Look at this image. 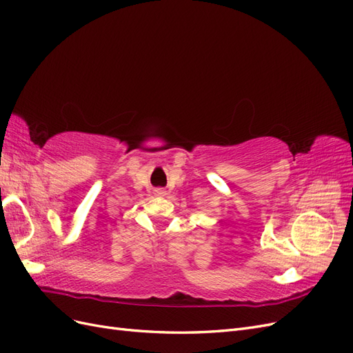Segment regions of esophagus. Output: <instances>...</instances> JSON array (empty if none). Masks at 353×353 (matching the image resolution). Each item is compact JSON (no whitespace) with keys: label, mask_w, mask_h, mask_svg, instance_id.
<instances>
[{"label":"esophagus","mask_w":353,"mask_h":353,"mask_svg":"<svg viewBox=\"0 0 353 353\" xmlns=\"http://www.w3.org/2000/svg\"><path fill=\"white\" fill-rule=\"evenodd\" d=\"M154 194L163 197V196H166V191H165V188H156L154 190Z\"/></svg>","instance_id":"obj_1"}]
</instances>
